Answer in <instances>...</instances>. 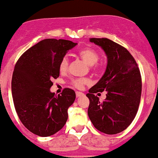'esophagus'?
Here are the masks:
<instances>
[{
	"instance_id": "esophagus-1",
	"label": "esophagus",
	"mask_w": 158,
	"mask_h": 158,
	"mask_svg": "<svg viewBox=\"0 0 158 158\" xmlns=\"http://www.w3.org/2000/svg\"><path fill=\"white\" fill-rule=\"evenodd\" d=\"M83 95H84V94H83V93L79 92V91H77V92H76V97H82Z\"/></svg>"
}]
</instances>
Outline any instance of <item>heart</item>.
<instances>
[{"label": "heart", "instance_id": "obj_1", "mask_svg": "<svg viewBox=\"0 0 158 158\" xmlns=\"http://www.w3.org/2000/svg\"><path fill=\"white\" fill-rule=\"evenodd\" d=\"M77 55L85 61L89 65H94L98 61L100 55L95 49L91 48H84L79 50L77 52ZM68 68V58L67 57H64L61 60L59 63V71L61 74H64L67 71ZM89 81L87 79H74L71 81V84L74 87L78 89H81L84 87V85L88 84Z\"/></svg>", "mask_w": 158, "mask_h": 158}]
</instances>
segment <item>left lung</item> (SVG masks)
Returning a JSON list of instances; mask_svg holds the SVG:
<instances>
[{"label":"left lung","mask_w":158,"mask_h":158,"mask_svg":"<svg viewBox=\"0 0 158 158\" xmlns=\"http://www.w3.org/2000/svg\"><path fill=\"white\" fill-rule=\"evenodd\" d=\"M107 56V66L101 79L89 90L88 116L94 127L107 135H115L128 128L139 110L141 94L139 68L133 56L122 45L106 38H91ZM107 91L100 102L95 94Z\"/></svg>","instance_id":"left-lung-1"}]
</instances>
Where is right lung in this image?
I'll list each match as a JSON object with an SVG mask.
<instances>
[{"instance_id":"1","label":"right lung","mask_w":158,"mask_h":158,"mask_svg":"<svg viewBox=\"0 0 158 158\" xmlns=\"http://www.w3.org/2000/svg\"><path fill=\"white\" fill-rule=\"evenodd\" d=\"M77 43L46 39L25 52L17 61L11 82L14 106L21 123L29 131L42 137L54 135L68 119V109L75 92L64 88L55 95L52 80L59 77V63Z\"/></svg>"}]
</instances>
